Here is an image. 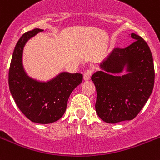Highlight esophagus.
<instances>
[{
    "label": "esophagus",
    "instance_id": "34e87169",
    "mask_svg": "<svg viewBox=\"0 0 160 160\" xmlns=\"http://www.w3.org/2000/svg\"><path fill=\"white\" fill-rule=\"evenodd\" d=\"M92 73H93V70H92V69H87L84 73V80H89L92 76Z\"/></svg>",
    "mask_w": 160,
    "mask_h": 160
}]
</instances>
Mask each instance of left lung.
<instances>
[{"instance_id": "obj_1", "label": "left lung", "mask_w": 160, "mask_h": 160, "mask_svg": "<svg viewBox=\"0 0 160 160\" xmlns=\"http://www.w3.org/2000/svg\"><path fill=\"white\" fill-rule=\"evenodd\" d=\"M125 48H115L91 76L97 91L95 109L108 123L134 119L150 98L154 84V67L150 49L136 33ZM128 74L116 77L125 67ZM110 73H112L110 74Z\"/></svg>"}]
</instances>
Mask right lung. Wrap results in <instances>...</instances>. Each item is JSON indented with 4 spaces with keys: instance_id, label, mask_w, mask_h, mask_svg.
Wrapping results in <instances>:
<instances>
[{
    "instance_id": "obj_1",
    "label": "right lung",
    "mask_w": 160,
    "mask_h": 160,
    "mask_svg": "<svg viewBox=\"0 0 160 160\" xmlns=\"http://www.w3.org/2000/svg\"><path fill=\"white\" fill-rule=\"evenodd\" d=\"M42 31L40 28L28 31L16 43L9 69V87L15 103L26 118L33 122L48 124L63 116L69 97L82 82L83 75L62 72L48 82L28 76L22 63L23 49L29 38Z\"/></svg>"
}]
</instances>
